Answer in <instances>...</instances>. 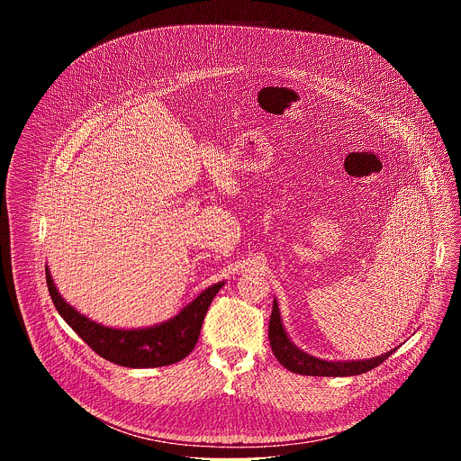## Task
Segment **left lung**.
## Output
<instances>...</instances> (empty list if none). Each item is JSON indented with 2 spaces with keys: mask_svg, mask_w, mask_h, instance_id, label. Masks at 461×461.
<instances>
[{
  "mask_svg": "<svg viewBox=\"0 0 461 461\" xmlns=\"http://www.w3.org/2000/svg\"><path fill=\"white\" fill-rule=\"evenodd\" d=\"M268 338L272 345V352L276 354L277 361L288 368L294 374L301 375H322V377H345V375H359L365 374L375 366H379L388 356L396 352V348L381 354L377 357L370 359H359V361H326L319 359L315 356H310L297 348L292 339L288 338L285 324L281 319V310L277 304V299H274L272 317H270V328H268Z\"/></svg>",
  "mask_w": 461,
  "mask_h": 461,
  "instance_id": "left-lung-1",
  "label": "left lung"
}]
</instances>
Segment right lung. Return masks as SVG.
Returning a JSON list of instances; mask_svg holds the SVG:
<instances>
[{"label":"right lung","mask_w":461,"mask_h":461,"mask_svg":"<svg viewBox=\"0 0 461 461\" xmlns=\"http://www.w3.org/2000/svg\"><path fill=\"white\" fill-rule=\"evenodd\" d=\"M50 299L73 330L104 359L129 368H155L182 361L191 354L201 336L206 312L224 286V281L208 286L185 304L175 317L146 328H113L96 322L65 301L49 268H45Z\"/></svg>","instance_id":"obj_1"}]
</instances>
